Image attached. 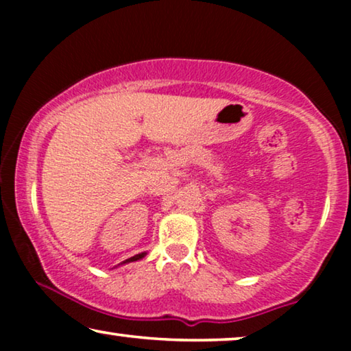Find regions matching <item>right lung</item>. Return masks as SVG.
<instances>
[{"instance_id":"right-lung-1","label":"right lung","mask_w":351,"mask_h":351,"mask_svg":"<svg viewBox=\"0 0 351 351\" xmlns=\"http://www.w3.org/2000/svg\"><path fill=\"white\" fill-rule=\"evenodd\" d=\"M147 256V252H141V254H137V256H134V257H131V258H126V261H124L123 263H129V262H136V261H141V258H143Z\"/></svg>"}]
</instances>
